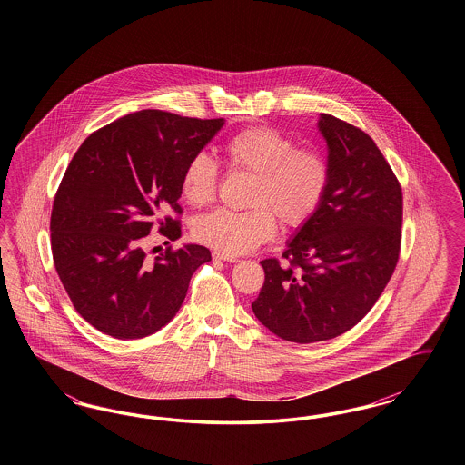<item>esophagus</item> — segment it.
<instances>
[{
    "label": "esophagus",
    "instance_id": "34e87169",
    "mask_svg": "<svg viewBox=\"0 0 465 465\" xmlns=\"http://www.w3.org/2000/svg\"><path fill=\"white\" fill-rule=\"evenodd\" d=\"M213 258H214V260H220V262H228V263H237V262H241L237 256H230V254H224V252H220V251H214V252H213Z\"/></svg>",
    "mask_w": 465,
    "mask_h": 465
}]
</instances>
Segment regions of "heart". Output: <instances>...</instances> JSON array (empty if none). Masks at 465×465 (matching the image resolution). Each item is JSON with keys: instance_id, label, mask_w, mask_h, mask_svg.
I'll use <instances>...</instances> for the list:
<instances>
[{"instance_id": "b5f03b06", "label": "heart", "mask_w": 465, "mask_h": 465, "mask_svg": "<svg viewBox=\"0 0 465 465\" xmlns=\"http://www.w3.org/2000/svg\"><path fill=\"white\" fill-rule=\"evenodd\" d=\"M223 155L233 173L252 176L243 213L214 211L195 223L199 242L237 256L268 242L277 233V220L286 228L309 223L330 188V163L322 153L298 148L294 137L270 127H251L232 135ZM218 167L203 153L192 156L181 176V195L203 207L218 192Z\"/></svg>"}]
</instances>
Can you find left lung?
<instances>
[{
  "instance_id": "left-lung-1",
  "label": "left lung",
  "mask_w": 465,
  "mask_h": 465,
  "mask_svg": "<svg viewBox=\"0 0 465 465\" xmlns=\"http://www.w3.org/2000/svg\"><path fill=\"white\" fill-rule=\"evenodd\" d=\"M330 188L315 216L300 226L279 260L262 262L265 282L252 312L294 343L331 340L373 309L398 265L402 192L375 141L322 113Z\"/></svg>"
}]
</instances>
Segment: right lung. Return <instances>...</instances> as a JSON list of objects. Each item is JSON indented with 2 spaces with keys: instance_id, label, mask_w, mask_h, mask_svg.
<instances>
[{
  "instance_id": "obj_1",
  "label": "right lung",
  "mask_w": 465,
  "mask_h": 465,
  "mask_svg": "<svg viewBox=\"0 0 465 465\" xmlns=\"http://www.w3.org/2000/svg\"><path fill=\"white\" fill-rule=\"evenodd\" d=\"M224 120L131 113L90 134L67 165L50 218L52 256L76 312L118 340L144 338L181 309L207 247H167L146 260L152 230L181 237V176Z\"/></svg>"
}]
</instances>
